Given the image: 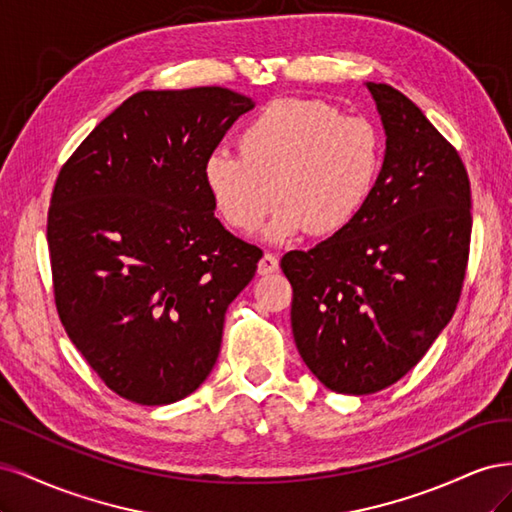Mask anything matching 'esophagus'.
Segmentation results:
<instances>
[{
  "instance_id": "esophagus-1",
  "label": "esophagus",
  "mask_w": 512,
  "mask_h": 512,
  "mask_svg": "<svg viewBox=\"0 0 512 512\" xmlns=\"http://www.w3.org/2000/svg\"><path fill=\"white\" fill-rule=\"evenodd\" d=\"M277 269H280V260H277V256L275 254H265L260 258V262H258V273L260 275H269V273H275Z\"/></svg>"
}]
</instances>
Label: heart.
<instances>
[{
  "label": "heart",
  "mask_w": 512,
  "mask_h": 512,
  "mask_svg": "<svg viewBox=\"0 0 512 512\" xmlns=\"http://www.w3.org/2000/svg\"><path fill=\"white\" fill-rule=\"evenodd\" d=\"M237 149L205 160L207 194L239 232H254L280 198L269 239L305 228L314 237L348 230L374 198L384 168V138L374 123L309 98L262 106L243 123Z\"/></svg>",
  "instance_id": "heart-1"
}]
</instances>
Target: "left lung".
Returning <instances> with one entry per match:
<instances>
[{"label":"left lung","instance_id":"1","mask_svg":"<svg viewBox=\"0 0 512 512\" xmlns=\"http://www.w3.org/2000/svg\"><path fill=\"white\" fill-rule=\"evenodd\" d=\"M367 89L386 132L374 198L348 230L282 258L301 359L346 395L378 393L423 359L457 309L472 235L457 149L401 91Z\"/></svg>","mask_w":512,"mask_h":512}]
</instances>
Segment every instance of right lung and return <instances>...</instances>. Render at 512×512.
Returning a JSON list of instances; mask_svg holds the SVG:
<instances>
[{
  "label": "right lung",
  "instance_id": "1",
  "mask_svg": "<svg viewBox=\"0 0 512 512\" xmlns=\"http://www.w3.org/2000/svg\"><path fill=\"white\" fill-rule=\"evenodd\" d=\"M254 102L224 87L138 91L61 166L46 220L55 307L119 397L173 404L205 382L262 252L220 224L203 164Z\"/></svg>",
  "mask_w": 512,
  "mask_h": 512
}]
</instances>
